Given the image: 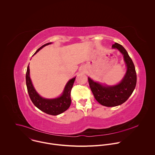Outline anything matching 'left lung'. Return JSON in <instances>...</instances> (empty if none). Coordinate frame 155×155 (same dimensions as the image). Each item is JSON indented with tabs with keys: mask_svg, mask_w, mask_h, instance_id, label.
Instances as JSON below:
<instances>
[{
	"mask_svg": "<svg viewBox=\"0 0 155 155\" xmlns=\"http://www.w3.org/2000/svg\"><path fill=\"white\" fill-rule=\"evenodd\" d=\"M112 48L117 49L122 54L127 67L121 82L114 86H104L88 78L89 85L95 100L106 107H114L125 103L133 94L137 84L135 66L126 49L117 43L113 45Z\"/></svg>",
	"mask_w": 155,
	"mask_h": 155,
	"instance_id": "obj_1",
	"label": "left lung"
}]
</instances>
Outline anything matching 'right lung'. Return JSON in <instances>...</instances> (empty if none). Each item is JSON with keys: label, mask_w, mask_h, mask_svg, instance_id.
Segmentation results:
<instances>
[{"label": "right lung", "mask_w": 155, "mask_h": 155, "mask_svg": "<svg viewBox=\"0 0 155 155\" xmlns=\"http://www.w3.org/2000/svg\"><path fill=\"white\" fill-rule=\"evenodd\" d=\"M51 44L52 43L50 42L42 45L36 51L34 55L36 54L38 51H39V50H41L42 48ZM75 78L76 77L68 81V82L67 83L62 95L60 97L53 99H46L41 97L34 88L30 78L29 64L27 67L25 75L27 91L29 97L34 105L39 110L48 114L54 116L58 115L63 113L64 111L67 110L70 107L71 104V90L73 87Z\"/></svg>", "instance_id": "obj_1"}]
</instances>
